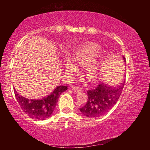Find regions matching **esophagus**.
<instances>
[{
	"label": "esophagus",
	"mask_w": 150,
	"mask_h": 150,
	"mask_svg": "<svg viewBox=\"0 0 150 150\" xmlns=\"http://www.w3.org/2000/svg\"><path fill=\"white\" fill-rule=\"evenodd\" d=\"M71 88H72V90L75 93H81L83 91L82 88L80 87H77V86H72Z\"/></svg>",
	"instance_id": "1"
}]
</instances>
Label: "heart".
Instances as JSON below:
<instances>
[{"label":"heart","mask_w":150,"mask_h":150,"mask_svg":"<svg viewBox=\"0 0 150 150\" xmlns=\"http://www.w3.org/2000/svg\"><path fill=\"white\" fill-rule=\"evenodd\" d=\"M100 48L95 44H88L82 46L73 53V58L76 62L85 65L87 77L90 80L96 81L103 72V63L96 57L100 54ZM66 71L69 73L77 71L78 67L71 58H67L65 62Z\"/></svg>","instance_id":"obj_1"}]
</instances>
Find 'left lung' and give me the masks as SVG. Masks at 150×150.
Here are the masks:
<instances>
[{
  "label": "left lung",
  "mask_w": 150,
  "mask_h": 150,
  "mask_svg": "<svg viewBox=\"0 0 150 150\" xmlns=\"http://www.w3.org/2000/svg\"><path fill=\"white\" fill-rule=\"evenodd\" d=\"M124 62L125 57H123ZM124 83L116 87H112L104 83L94 89L87 91L88 99L85 105L79 108L83 115L96 118L105 115L116 105L124 87Z\"/></svg>",
  "instance_id": "left-lung-1"
}]
</instances>
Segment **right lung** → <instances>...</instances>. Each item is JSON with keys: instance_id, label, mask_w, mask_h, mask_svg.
Returning <instances> with one entry per match:
<instances>
[{"instance_id": "add662e5", "label": "right lung", "mask_w": 150, "mask_h": 150, "mask_svg": "<svg viewBox=\"0 0 150 150\" xmlns=\"http://www.w3.org/2000/svg\"><path fill=\"white\" fill-rule=\"evenodd\" d=\"M67 89V86H57L49 95L40 99H28L20 96L15 88L14 94L20 106L28 116L32 119L44 120L52 115L60 95Z\"/></svg>"}]
</instances>
